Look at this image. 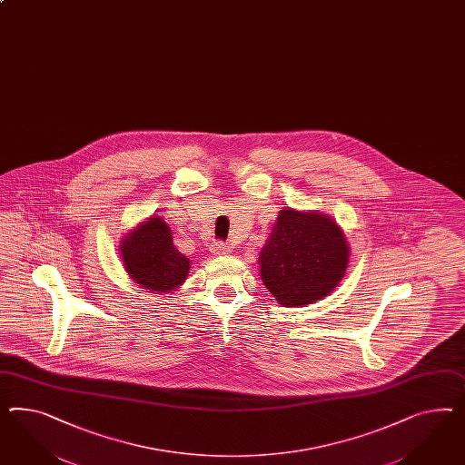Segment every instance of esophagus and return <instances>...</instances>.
Instances as JSON below:
<instances>
[{
	"instance_id": "obj_1",
	"label": "esophagus",
	"mask_w": 465,
	"mask_h": 465,
	"mask_svg": "<svg viewBox=\"0 0 465 465\" xmlns=\"http://www.w3.org/2000/svg\"><path fill=\"white\" fill-rule=\"evenodd\" d=\"M211 252L213 254H227V252H231V246H227V244L221 242V241H215L213 246H211Z\"/></svg>"
}]
</instances>
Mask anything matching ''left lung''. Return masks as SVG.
Segmentation results:
<instances>
[{
  "instance_id": "8db88e82",
  "label": "left lung",
  "mask_w": 465,
  "mask_h": 465,
  "mask_svg": "<svg viewBox=\"0 0 465 465\" xmlns=\"http://www.w3.org/2000/svg\"><path fill=\"white\" fill-rule=\"evenodd\" d=\"M350 248L330 215L280 211L260 252V277L283 305L312 304L345 277Z\"/></svg>"
}]
</instances>
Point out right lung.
<instances>
[{
  "instance_id": "obj_1",
  "label": "right lung",
  "mask_w": 465,
  "mask_h": 465,
  "mask_svg": "<svg viewBox=\"0 0 465 465\" xmlns=\"http://www.w3.org/2000/svg\"><path fill=\"white\" fill-rule=\"evenodd\" d=\"M124 268L139 287L168 293L180 287L190 272V260L173 244L172 229L153 215L120 241Z\"/></svg>"
}]
</instances>
